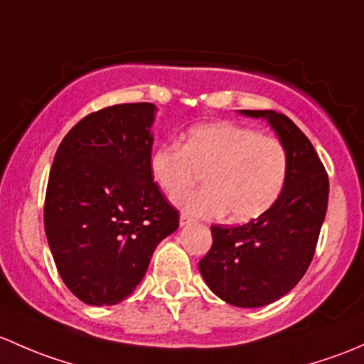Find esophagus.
Instances as JSON below:
<instances>
[{
    "label": "esophagus",
    "instance_id": "obj_1",
    "mask_svg": "<svg viewBox=\"0 0 364 364\" xmlns=\"http://www.w3.org/2000/svg\"><path fill=\"white\" fill-rule=\"evenodd\" d=\"M189 224H193V217H189L187 213H182V215H181V226L186 228V226H189Z\"/></svg>",
    "mask_w": 364,
    "mask_h": 364
}]
</instances>
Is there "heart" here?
I'll list each match as a JSON object with an SVG mask.
<instances>
[{"label": "heart", "mask_w": 364, "mask_h": 364, "mask_svg": "<svg viewBox=\"0 0 364 364\" xmlns=\"http://www.w3.org/2000/svg\"><path fill=\"white\" fill-rule=\"evenodd\" d=\"M151 175L171 196L205 175L208 187L181 194L175 203L191 215L228 213L231 223H249L282 196L289 156L279 138L235 122H212L191 127L182 147H157L151 154Z\"/></svg>", "instance_id": "1"}]
</instances>
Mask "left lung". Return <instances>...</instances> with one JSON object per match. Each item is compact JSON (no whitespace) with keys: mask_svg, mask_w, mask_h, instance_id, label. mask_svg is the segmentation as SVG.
I'll list each match as a JSON object with an SVG mask.
<instances>
[{"mask_svg":"<svg viewBox=\"0 0 364 364\" xmlns=\"http://www.w3.org/2000/svg\"><path fill=\"white\" fill-rule=\"evenodd\" d=\"M266 119L289 156L282 196L257 219L212 226V249L200 261L207 286L235 306L256 309L286 296L312 263L328 208L329 181L303 131L273 110H240Z\"/></svg>","mask_w":364,"mask_h":364,"instance_id":"left-lung-1","label":"left lung"}]
</instances>
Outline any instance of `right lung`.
<instances>
[{"label":"right lung","instance_id":"1","mask_svg":"<svg viewBox=\"0 0 364 364\" xmlns=\"http://www.w3.org/2000/svg\"><path fill=\"white\" fill-rule=\"evenodd\" d=\"M156 110L124 103L85 115L54 156L45 235L63 282L87 305L126 299L157 243L178 228L151 175Z\"/></svg>","mask_w":364,"mask_h":364}]
</instances>
